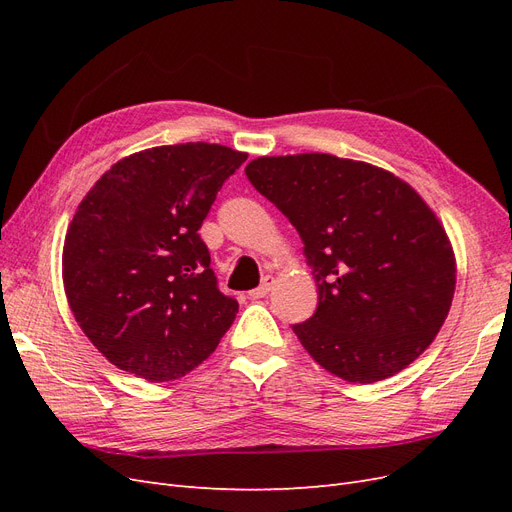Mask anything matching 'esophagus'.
<instances>
[{"label": "esophagus", "mask_w": 512, "mask_h": 512, "mask_svg": "<svg viewBox=\"0 0 512 512\" xmlns=\"http://www.w3.org/2000/svg\"><path fill=\"white\" fill-rule=\"evenodd\" d=\"M271 288H273V277L267 275L265 280H262V284L250 292V297H252V299H265L267 294L271 292Z\"/></svg>", "instance_id": "obj_1"}]
</instances>
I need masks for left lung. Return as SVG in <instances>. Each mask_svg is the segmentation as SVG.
Returning <instances> with one entry per match:
<instances>
[{
	"label": "left lung",
	"mask_w": 512,
	"mask_h": 512,
	"mask_svg": "<svg viewBox=\"0 0 512 512\" xmlns=\"http://www.w3.org/2000/svg\"><path fill=\"white\" fill-rule=\"evenodd\" d=\"M245 175L305 243L318 309L292 331L309 356L352 384L416 361L457 284L451 239L421 194L389 170L331 153L260 156Z\"/></svg>",
	"instance_id": "1"
}]
</instances>
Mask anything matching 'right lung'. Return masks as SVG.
I'll return each mask as SVG.
<instances>
[{"label":"right lung","mask_w":512,"mask_h":512,"mask_svg":"<svg viewBox=\"0 0 512 512\" xmlns=\"http://www.w3.org/2000/svg\"><path fill=\"white\" fill-rule=\"evenodd\" d=\"M247 153L185 143L136 151L94 183L68 226V305L115 367L149 382L190 374L239 312L198 228Z\"/></svg>","instance_id":"1"}]
</instances>
